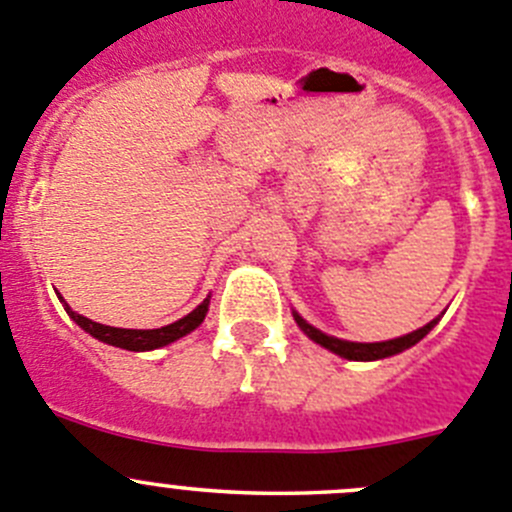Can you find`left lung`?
I'll return each instance as SVG.
<instances>
[{"label": "left lung", "instance_id": "obj_1", "mask_svg": "<svg viewBox=\"0 0 512 512\" xmlns=\"http://www.w3.org/2000/svg\"><path fill=\"white\" fill-rule=\"evenodd\" d=\"M293 315H295V323H298V326H300V331H303L305 336L310 338V341L321 343L323 348H328V351L338 353V356H341V358H348V361H379V358L396 356V353H401V351H407V348L417 346V343L422 341V338L427 336V333L432 331L434 326H437V321H429L427 326H422V328H419V331H412V333H407V336L394 338V341L353 343V341H341V338L328 336V333L318 331V328H313V326H310V323H305L298 313H293Z\"/></svg>", "mask_w": 512, "mask_h": 512}]
</instances>
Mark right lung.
Listing matches in <instances>:
<instances>
[{
    "mask_svg": "<svg viewBox=\"0 0 512 512\" xmlns=\"http://www.w3.org/2000/svg\"><path fill=\"white\" fill-rule=\"evenodd\" d=\"M62 303H65V300H62ZM65 310H68L70 318H73L85 333H90V336L98 338V341L108 343V346L126 348V351H154V348L169 346V343L179 341L181 336H186V333H191L194 328L202 326L204 315H207L209 310V298H204L197 308L191 310L189 315H184V318H179L176 323H169V326L164 328H154V331H133V328L103 326V323H95L90 321V318H85V315L75 313L68 303H65Z\"/></svg>",
    "mask_w": 512,
    "mask_h": 512,
    "instance_id": "right-lung-1",
    "label": "right lung"
}]
</instances>
